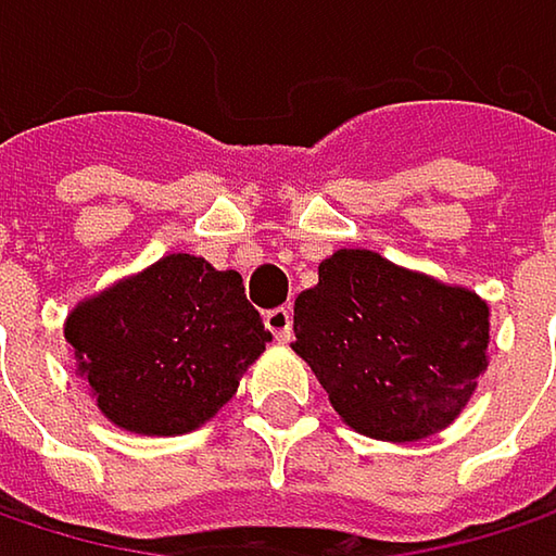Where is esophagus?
Here are the masks:
<instances>
[{"label":"esophagus","instance_id":"1","mask_svg":"<svg viewBox=\"0 0 556 556\" xmlns=\"http://www.w3.org/2000/svg\"><path fill=\"white\" fill-rule=\"evenodd\" d=\"M264 325L270 328V334L277 338L279 344H286L292 338V312L289 308H270L264 315Z\"/></svg>","mask_w":556,"mask_h":556}]
</instances>
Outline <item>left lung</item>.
<instances>
[{
  "label": "left lung",
  "mask_w": 556,
  "mask_h": 556,
  "mask_svg": "<svg viewBox=\"0 0 556 556\" xmlns=\"http://www.w3.org/2000/svg\"><path fill=\"white\" fill-rule=\"evenodd\" d=\"M292 351L361 434L421 441L447 428L490 367V305L464 289L334 251L295 299Z\"/></svg>",
  "instance_id": "left-lung-1"
}]
</instances>
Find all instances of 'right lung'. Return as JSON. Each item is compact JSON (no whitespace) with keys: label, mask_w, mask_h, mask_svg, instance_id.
<instances>
[{"label":"right lung","mask_w":556,"mask_h":556,"mask_svg":"<svg viewBox=\"0 0 556 556\" xmlns=\"http://www.w3.org/2000/svg\"><path fill=\"white\" fill-rule=\"evenodd\" d=\"M63 334L99 412L164 438L205 425L270 341L241 274L192 254H169L79 302Z\"/></svg>","instance_id":"right-lung-1"}]
</instances>
